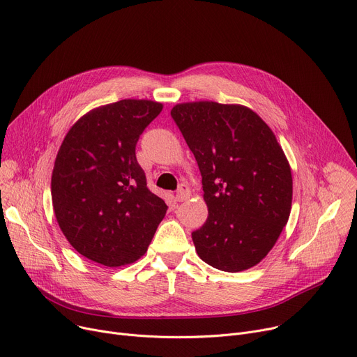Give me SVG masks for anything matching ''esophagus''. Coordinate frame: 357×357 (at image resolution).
Returning a JSON list of instances; mask_svg holds the SVG:
<instances>
[{
    "instance_id": "34e87169",
    "label": "esophagus",
    "mask_w": 357,
    "mask_h": 357,
    "mask_svg": "<svg viewBox=\"0 0 357 357\" xmlns=\"http://www.w3.org/2000/svg\"><path fill=\"white\" fill-rule=\"evenodd\" d=\"M190 197V188L187 184H180L177 193H176V200L177 202H184Z\"/></svg>"
}]
</instances>
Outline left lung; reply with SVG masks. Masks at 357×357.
<instances>
[{"mask_svg": "<svg viewBox=\"0 0 357 357\" xmlns=\"http://www.w3.org/2000/svg\"><path fill=\"white\" fill-rule=\"evenodd\" d=\"M172 117L203 177L208 217L191 233L199 257L229 273L256 266L291 208V172L276 135L250 108L236 104H177Z\"/></svg>", "mask_w": 357, "mask_h": 357, "instance_id": "obj_1", "label": "left lung"}]
</instances>
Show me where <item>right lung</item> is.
Listing matches in <instances>:
<instances>
[{"label": "right lung", "mask_w": 357, "mask_h": 357, "mask_svg": "<svg viewBox=\"0 0 357 357\" xmlns=\"http://www.w3.org/2000/svg\"><path fill=\"white\" fill-rule=\"evenodd\" d=\"M161 108L120 100L91 109L67 132L51 197L61 231L81 256L119 267L147 252L167 206L149 190L135 146Z\"/></svg>", "instance_id": "add662e5"}]
</instances>
